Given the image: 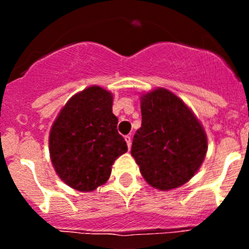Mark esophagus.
Returning a JSON list of instances; mask_svg holds the SVG:
<instances>
[{
  "mask_svg": "<svg viewBox=\"0 0 249 249\" xmlns=\"http://www.w3.org/2000/svg\"><path fill=\"white\" fill-rule=\"evenodd\" d=\"M125 142H126V144H127V148H131V136H129V135H127V136H125Z\"/></svg>",
  "mask_w": 249,
  "mask_h": 249,
  "instance_id": "esophagus-1",
  "label": "esophagus"
}]
</instances>
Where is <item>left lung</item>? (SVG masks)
<instances>
[{"label": "left lung", "instance_id": "8db88e82", "mask_svg": "<svg viewBox=\"0 0 249 249\" xmlns=\"http://www.w3.org/2000/svg\"><path fill=\"white\" fill-rule=\"evenodd\" d=\"M142 125L131 155L148 184L171 190L187 183L207 153V136L192 109L178 96L158 88L141 96Z\"/></svg>", "mask_w": 249, "mask_h": 249}]
</instances>
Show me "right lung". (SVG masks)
I'll return each mask as SVG.
<instances>
[{"label": "right lung", "mask_w": 249, "mask_h": 249, "mask_svg": "<svg viewBox=\"0 0 249 249\" xmlns=\"http://www.w3.org/2000/svg\"><path fill=\"white\" fill-rule=\"evenodd\" d=\"M112 105L113 95L92 85L69 100L50 130L53 166L60 179L79 192L105 184L113 162L127 152Z\"/></svg>", "instance_id": "right-lung-1"}]
</instances>
